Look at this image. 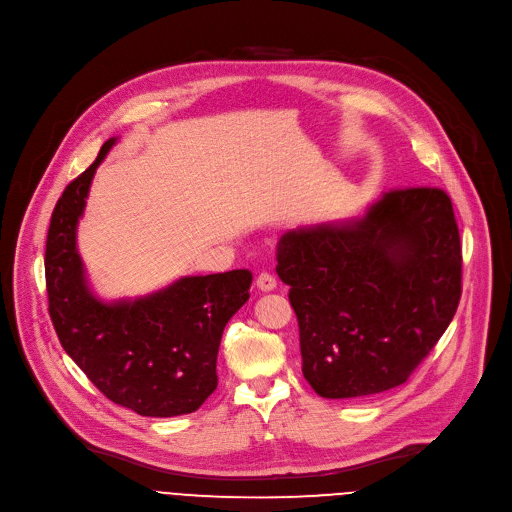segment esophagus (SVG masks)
<instances>
[{
    "mask_svg": "<svg viewBox=\"0 0 512 512\" xmlns=\"http://www.w3.org/2000/svg\"><path fill=\"white\" fill-rule=\"evenodd\" d=\"M256 287L260 291H273L277 287V279L270 273H260L258 279H256Z\"/></svg>",
    "mask_w": 512,
    "mask_h": 512,
    "instance_id": "esophagus-1",
    "label": "esophagus"
}]
</instances>
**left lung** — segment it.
Here are the masks:
<instances>
[{
    "label": "left lung",
    "instance_id": "8db88e82",
    "mask_svg": "<svg viewBox=\"0 0 512 512\" xmlns=\"http://www.w3.org/2000/svg\"><path fill=\"white\" fill-rule=\"evenodd\" d=\"M277 262L304 378L324 399L407 382L461 299L459 227L440 188L390 190L359 219L287 231Z\"/></svg>",
    "mask_w": 512,
    "mask_h": 512
}]
</instances>
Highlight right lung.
I'll return each instance as SVG.
<instances>
[{"mask_svg":"<svg viewBox=\"0 0 512 512\" xmlns=\"http://www.w3.org/2000/svg\"><path fill=\"white\" fill-rule=\"evenodd\" d=\"M113 144L101 146L55 204L45 250L49 316L66 353L109 401L146 417L192 413L217 388L223 330L248 302L252 273L182 277L144 297L101 302L88 287L76 227Z\"/></svg>","mask_w":512,"mask_h":512,"instance_id":"obj_1","label":"right lung"}]
</instances>
